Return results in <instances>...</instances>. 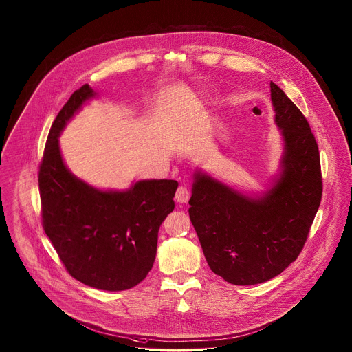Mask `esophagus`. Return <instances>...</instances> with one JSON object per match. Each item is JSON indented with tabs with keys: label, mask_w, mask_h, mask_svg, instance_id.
<instances>
[{
	"label": "esophagus",
	"mask_w": 352,
	"mask_h": 352,
	"mask_svg": "<svg viewBox=\"0 0 352 352\" xmlns=\"http://www.w3.org/2000/svg\"><path fill=\"white\" fill-rule=\"evenodd\" d=\"M175 199L179 201V203H187L190 199V191L187 187H179L176 194H175Z\"/></svg>",
	"instance_id": "34e87169"
}]
</instances>
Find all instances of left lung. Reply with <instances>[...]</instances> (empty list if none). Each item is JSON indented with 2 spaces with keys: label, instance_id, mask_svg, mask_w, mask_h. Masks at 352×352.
Wrapping results in <instances>:
<instances>
[{
  "label": "left lung",
  "instance_id": "left-lung-1",
  "mask_svg": "<svg viewBox=\"0 0 352 352\" xmlns=\"http://www.w3.org/2000/svg\"><path fill=\"white\" fill-rule=\"evenodd\" d=\"M275 123L283 138L280 173L261 197H247L194 173L190 218L211 271L226 282H267L301 253L322 195L320 153L306 118L271 81Z\"/></svg>",
  "mask_w": 352,
  "mask_h": 352
}]
</instances>
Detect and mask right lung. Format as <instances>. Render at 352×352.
Returning <instances> with one entry per match:
<instances>
[{"instance_id": "right-lung-1", "label": "right lung", "mask_w": 352, "mask_h": 352, "mask_svg": "<svg viewBox=\"0 0 352 352\" xmlns=\"http://www.w3.org/2000/svg\"><path fill=\"white\" fill-rule=\"evenodd\" d=\"M96 96L77 89L51 126L39 166L43 229L67 272L87 286L120 292L142 282L153 267L158 229L173 211L176 180H141L126 191H102L63 162L59 134L82 104Z\"/></svg>"}]
</instances>
